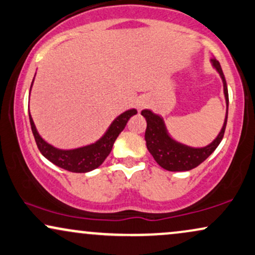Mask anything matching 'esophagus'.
Masks as SVG:
<instances>
[{
    "instance_id": "34e87169",
    "label": "esophagus",
    "mask_w": 255,
    "mask_h": 255,
    "mask_svg": "<svg viewBox=\"0 0 255 255\" xmlns=\"http://www.w3.org/2000/svg\"><path fill=\"white\" fill-rule=\"evenodd\" d=\"M145 107H146L145 101H139V102H137V108H139V109L145 108Z\"/></svg>"
}]
</instances>
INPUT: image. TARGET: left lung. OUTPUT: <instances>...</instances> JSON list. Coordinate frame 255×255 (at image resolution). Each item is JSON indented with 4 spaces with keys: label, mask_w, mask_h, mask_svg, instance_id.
<instances>
[{
    "label": "left lung",
    "mask_w": 255,
    "mask_h": 255,
    "mask_svg": "<svg viewBox=\"0 0 255 255\" xmlns=\"http://www.w3.org/2000/svg\"><path fill=\"white\" fill-rule=\"evenodd\" d=\"M211 63H213L214 67L217 70V72L220 73L221 78H222L223 90H225V97L227 102V114L222 129H221L219 135L210 145L202 147V148H194V147H189L183 145V143L177 142L167 134L166 127H165L164 121H162L160 116L154 114V113H152L148 109L141 112V115L147 121V128L145 131L147 149L153 155L154 160L165 170L179 172V171H189L197 167L199 164H202L211 153L215 151L217 146L220 145L221 140L223 139L227 126V119H228V89H227L226 78L219 60L214 58V59H211Z\"/></svg>",
    "instance_id": "1"
}]
</instances>
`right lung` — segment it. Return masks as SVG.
Returning a JSON list of instances; mask_svg holds the SVG:
<instances>
[{"label": "right lung", "instance_id": "obj_1", "mask_svg": "<svg viewBox=\"0 0 255 255\" xmlns=\"http://www.w3.org/2000/svg\"><path fill=\"white\" fill-rule=\"evenodd\" d=\"M33 81H34V78H33ZM30 88H32V85H30ZM136 113L137 112L135 109H129L127 112L122 113L121 115L118 116L113 121L108 130L106 131V134L96 142L84 147H79V148L67 149V151H65V149H58L56 147L51 146L50 143L46 142L45 140H42V137L36 131L34 122H33L30 114L29 122L36 146H38L39 151L41 152V154L46 159H48L57 166L70 171V172L85 173L97 168L106 160V158L108 157L110 151H112L116 137L125 129L128 120L133 115H135Z\"/></svg>", "mask_w": 255, "mask_h": 255}]
</instances>
